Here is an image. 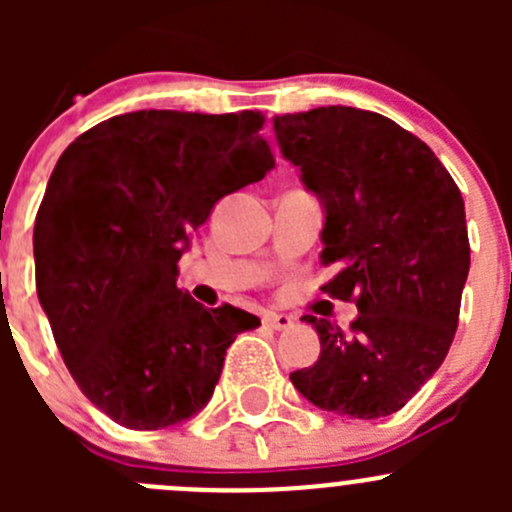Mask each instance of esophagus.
<instances>
[{
  "label": "esophagus",
  "mask_w": 512,
  "mask_h": 512,
  "mask_svg": "<svg viewBox=\"0 0 512 512\" xmlns=\"http://www.w3.org/2000/svg\"><path fill=\"white\" fill-rule=\"evenodd\" d=\"M262 324L267 329H275V332H282V329H289L294 324V319L289 314H280V312H265L262 314Z\"/></svg>",
  "instance_id": "obj_1"
}]
</instances>
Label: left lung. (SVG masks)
I'll return each mask as SVG.
<instances>
[{
    "instance_id": "obj_1",
    "label": "left lung",
    "mask_w": 512,
    "mask_h": 512,
    "mask_svg": "<svg viewBox=\"0 0 512 512\" xmlns=\"http://www.w3.org/2000/svg\"><path fill=\"white\" fill-rule=\"evenodd\" d=\"M275 136L324 208V294L356 302L344 334L304 317L322 352L289 374L322 411L381 418L436 374L451 349L471 267L466 205L436 153L399 123L352 106L275 116Z\"/></svg>"
}]
</instances>
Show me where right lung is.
Here are the masks:
<instances>
[{
    "instance_id": "add662e5",
    "label": "right lung",
    "mask_w": 512,
    "mask_h": 512,
    "mask_svg": "<svg viewBox=\"0 0 512 512\" xmlns=\"http://www.w3.org/2000/svg\"><path fill=\"white\" fill-rule=\"evenodd\" d=\"M265 116L133 111L81 133L34 223L36 294L86 399L156 431L213 396L235 334L260 319L178 289V260L220 198L275 168Z\"/></svg>"
}]
</instances>
